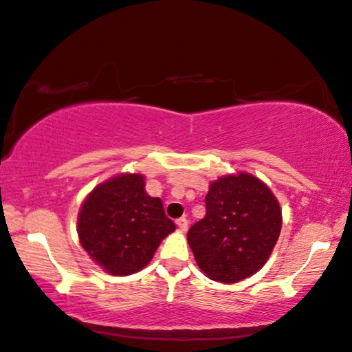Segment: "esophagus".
<instances>
[{
  "mask_svg": "<svg viewBox=\"0 0 352 352\" xmlns=\"http://www.w3.org/2000/svg\"><path fill=\"white\" fill-rule=\"evenodd\" d=\"M175 224L178 228H180V230H186L188 229V219L186 218H178Z\"/></svg>",
  "mask_w": 352,
  "mask_h": 352,
  "instance_id": "1",
  "label": "esophagus"
}]
</instances>
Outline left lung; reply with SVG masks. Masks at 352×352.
<instances>
[{
  "label": "left lung",
  "instance_id": "8db88e82",
  "mask_svg": "<svg viewBox=\"0 0 352 352\" xmlns=\"http://www.w3.org/2000/svg\"><path fill=\"white\" fill-rule=\"evenodd\" d=\"M207 213L188 230L194 258L210 280L237 283L261 270L280 237L281 210L270 188L240 172L218 178Z\"/></svg>",
  "mask_w": 352,
  "mask_h": 352
}]
</instances>
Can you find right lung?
Here are the masks:
<instances>
[{
    "mask_svg": "<svg viewBox=\"0 0 352 352\" xmlns=\"http://www.w3.org/2000/svg\"><path fill=\"white\" fill-rule=\"evenodd\" d=\"M174 230L161 199L145 192L140 174H122L98 185L83 201L77 221L83 250L115 276L142 270Z\"/></svg>",
    "mask_w": 352,
    "mask_h": 352,
    "instance_id": "1",
    "label": "right lung"
}]
</instances>
